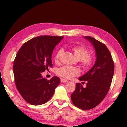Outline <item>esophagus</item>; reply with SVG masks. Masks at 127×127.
I'll list each match as a JSON object with an SVG mask.
<instances>
[{
	"label": "esophagus",
	"instance_id": "esophagus-1",
	"mask_svg": "<svg viewBox=\"0 0 127 127\" xmlns=\"http://www.w3.org/2000/svg\"><path fill=\"white\" fill-rule=\"evenodd\" d=\"M68 81V80H65V79H63V78H61V83H67Z\"/></svg>",
	"mask_w": 127,
	"mask_h": 127
}]
</instances>
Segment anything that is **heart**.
Returning a JSON list of instances; mask_svg holds the SVG:
<instances>
[{
    "mask_svg": "<svg viewBox=\"0 0 127 127\" xmlns=\"http://www.w3.org/2000/svg\"><path fill=\"white\" fill-rule=\"evenodd\" d=\"M75 57L80 61L81 65L84 69H89L92 66L94 62V58L92 55L89 54V50L87 47L83 45L74 46L72 47ZM64 52L62 48L58 49L55 55V63H59L61 55ZM56 74L60 77L66 79L72 78L80 74L78 68L71 66H64L59 68L56 71Z\"/></svg>",
    "mask_w": 127,
    "mask_h": 127,
    "instance_id": "1",
    "label": "heart"
}]
</instances>
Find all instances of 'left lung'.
Segmentation results:
<instances>
[{"label":"left lung","mask_w":127,"mask_h":127,"mask_svg":"<svg viewBox=\"0 0 127 127\" xmlns=\"http://www.w3.org/2000/svg\"><path fill=\"white\" fill-rule=\"evenodd\" d=\"M95 49L96 60L88 72L78 79L86 81V87L76 83L75 90L71 95L74 105L83 110L92 109L97 106L108 94L114 72L112 55L105 44L90 36L84 37Z\"/></svg>","instance_id":"1"}]
</instances>
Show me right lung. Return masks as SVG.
<instances>
[{
	"label": "right lung",
	"mask_w": 127,
	"mask_h": 127,
	"mask_svg": "<svg viewBox=\"0 0 127 127\" xmlns=\"http://www.w3.org/2000/svg\"><path fill=\"white\" fill-rule=\"evenodd\" d=\"M62 37L41 35L24 43L13 61L16 89L29 104L40 105L48 102L60 83L59 77L43 78L41 72L52 67V54Z\"/></svg>",
	"instance_id": "obj_1"
}]
</instances>
